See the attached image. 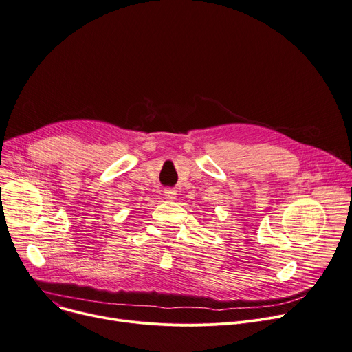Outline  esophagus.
<instances>
[{
    "label": "esophagus",
    "instance_id": "1",
    "mask_svg": "<svg viewBox=\"0 0 352 352\" xmlns=\"http://www.w3.org/2000/svg\"><path fill=\"white\" fill-rule=\"evenodd\" d=\"M164 195H166V198H167V199L173 201V199H175V195H177V192H175L174 189H171V188H167V189H164Z\"/></svg>",
    "mask_w": 352,
    "mask_h": 352
}]
</instances>
